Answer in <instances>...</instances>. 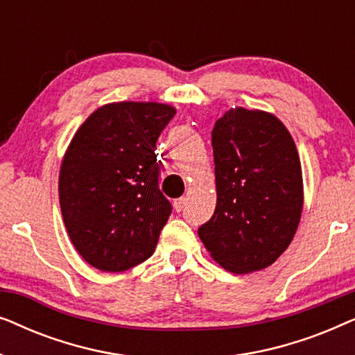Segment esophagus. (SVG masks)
Returning <instances> with one entry per match:
<instances>
[{
	"label": "esophagus",
	"instance_id": "1",
	"mask_svg": "<svg viewBox=\"0 0 355 355\" xmlns=\"http://www.w3.org/2000/svg\"><path fill=\"white\" fill-rule=\"evenodd\" d=\"M184 207H186V198H184V197L178 198V200H174V210H176V211H182Z\"/></svg>",
	"mask_w": 355,
	"mask_h": 355
}]
</instances>
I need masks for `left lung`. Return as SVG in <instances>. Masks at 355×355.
Wrapping results in <instances>:
<instances>
[{
	"instance_id": "obj_1",
	"label": "left lung",
	"mask_w": 355,
	"mask_h": 355,
	"mask_svg": "<svg viewBox=\"0 0 355 355\" xmlns=\"http://www.w3.org/2000/svg\"><path fill=\"white\" fill-rule=\"evenodd\" d=\"M216 208L198 236L231 273L263 270L288 249L302 213L297 148L273 114L230 110L211 130Z\"/></svg>"
}]
</instances>
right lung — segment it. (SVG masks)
Returning a JSON list of instances; mask_svg holds the SVG:
<instances>
[{
	"instance_id": "right-lung-1",
	"label": "right lung",
	"mask_w": 355,
	"mask_h": 355,
	"mask_svg": "<svg viewBox=\"0 0 355 355\" xmlns=\"http://www.w3.org/2000/svg\"><path fill=\"white\" fill-rule=\"evenodd\" d=\"M176 110L121 101L77 130L62 159L60 205L82 259L118 273L152 257L173 207L158 186L155 147Z\"/></svg>"
}]
</instances>
